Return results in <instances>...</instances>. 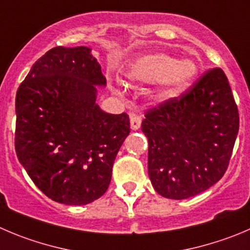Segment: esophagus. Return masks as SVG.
I'll list each match as a JSON object with an SVG mask.
<instances>
[{"label": "esophagus", "mask_w": 250, "mask_h": 250, "mask_svg": "<svg viewBox=\"0 0 250 250\" xmlns=\"http://www.w3.org/2000/svg\"><path fill=\"white\" fill-rule=\"evenodd\" d=\"M142 118L140 114L137 113H131L130 114V125H131L132 130H139L141 126Z\"/></svg>", "instance_id": "esophagus-1"}]
</instances>
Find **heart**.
<instances>
[{
  "instance_id": "b5f03b06",
  "label": "heart",
  "mask_w": 250,
  "mask_h": 250,
  "mask_svg": "<svg viewBox=\"0 0 250 250\" xmlns=\"http://www.w3.org/2000/svg\"><path fill=\"white\" fill-rule=\"evenodd\" d=\"M199 72V65L191 59H177L167 54H149L130 63L127 78L131 82L158 83L166 96H174L191 83ZM121 93L120 89H116Z\"/></svg>"
}]
</instances>
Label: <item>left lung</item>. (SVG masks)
Instances as JSON below:
<instances>
[{
  "label": "left lung",
  "instance_id": "left-lung-1",
  "mask_svg": "<svg viewBox=\"0 0 250 250\" xmlns=\"http://www.w3.org/2000/svg\"><path fill=\"white\" fill-rule=\"evenodd\" d=\"M148 175L154 190L173 200L205 191L225 174L239 130V114L221 68L146 113Z\"/></svg>",
  "mask_w": 250,
  "mask_h": 250
}]
</instances>
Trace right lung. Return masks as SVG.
<instances>
[{"instance_id": "obj_1", "label": "right lung", "mask_w": 250, "mask_h": 250, "mask_svg": "<svg viewBox=\"0 0 250 250\" xmlns=\"http://www.w3.org/2000/svg\"><path fill=\"white\" fill-rule=\"evenodd\" d=\"M87 46L42 55L16 96V153L35 185L56 203L85 205L106 191L130 134L126 113L97 104L106 80Z\"/></svg>"}]
</instances>
